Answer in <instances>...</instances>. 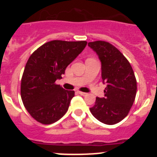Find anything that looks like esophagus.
<instances>
[{
  "label": "esophagus",
  "mask_w": 157,
  "mask_h": 157,
  "mask_svg": "<svg viewBox=\"0 0 157 157\" xmlns=\"http://www.w3.org/2000/svg\"><path fill=\"white\" fill-rule=\"evenodd\" d=\"M78 94H80L82 96H86V93H84V92H81V91H78Z\"/></svg>",
  "instance_id": "1"
}]
</instances>
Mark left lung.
Instances as JSON below:
<instances>
[{"label":"left lung","instance_id":"8db88e82","mask_svg":"<svg viewBox=\"0 0 157 157\" xmlns=\"http://www.w3.org/2000/svg\"><path fill=\"white\" fill-rule=\"evenodd\" d=\"M101 63V78L106 83L105 98H96L90 108L93 116L101 123L113 125L127 116L135 99L137 82L129 61L110 43H88Z\"/></svg>","mask_w":157,"mask_h":157}]
</instances>
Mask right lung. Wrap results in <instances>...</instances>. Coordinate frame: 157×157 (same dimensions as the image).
<instances>
[{
	"instance_id": "obj_1",
	"label": "right lung",
	"mask_w": 157,
	"mask_h": 157,
	"mask_svg": "<svg viewBox=\"0 0 157 157\" xmlns=\"http://www.w3.org/2000/svg\"><path fill=\"white\" fill-rule=\"evenodd\" d=\"M85 41H48L32 53L21 80V98L30 116L42 124L61 119L75 96L56 85L65 69L83 51Z\"/></svg>"
}]
</instances>
